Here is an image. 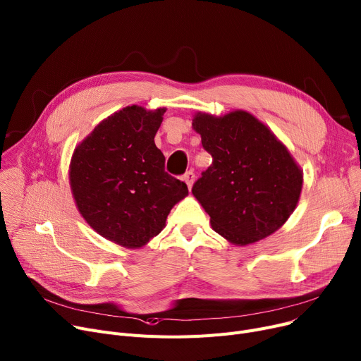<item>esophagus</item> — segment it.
Returning a JSON list of instances; mask_svg holds the SVG:
<instances>
[{
	"instance_id": "esophagus-1",
	"label": "esophagus",
	"mask_w": 361,
	"mask_h": 361,
	"mask_svg": "<svg viewBox=\"0 0 361 361\" xmlns=\"http://www.w3.org/2000/svg\"><path fill=\"white\" fill-rule=\"evenodd\" d=\"M183 180L185 181L188 188H192V185L195 183V173H193V171H187V173L183 176Z\"/></svg>"
}]
</instances>
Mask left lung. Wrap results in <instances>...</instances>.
Instances as JSON below:
<instances>
[{"label":"left lung","mask_w":361,"mask_h":361,"mask_svg":"<svg viewBox=\"0 0 361 361\" xmlns=\"http://www.w3.org/2000/svg\"><path fill=\"white\" fill-rule=\"evenodd\" d=\"M193 128L212 164L192 192L212 228L245 245L275 233L294 212L302 173L287 147L252 114H196Z\"/></svg>","instance_id":"obj_1"}]
</instances>
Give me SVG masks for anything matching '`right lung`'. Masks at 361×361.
I'll list each match as a JSON object with an SVG mask.
<instances>
[{"instance_id":"add662e5","label":"right lung","mask_w":361,"mask_h":361,"mask_svg":"<svg viewBox=\"0 0 361 361\" xmlns=\"http://www.w3.org/2000/svg\"><path fill=\"white\" fill-rule=\"evenodd\" d=\"M165 108L131 105L99 123L74 150L70 185L92 228L127 249L158 235L173 206L188 195L165 171L155 135Z\"/></svg>"}]
</instances>
